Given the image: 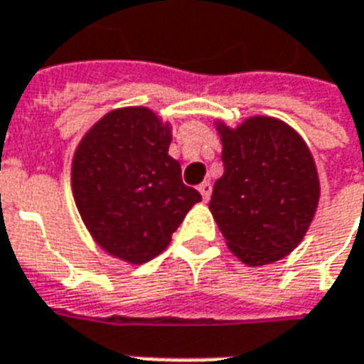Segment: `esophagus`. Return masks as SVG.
Wrapping results in <instances>:
<instances>
[{
    "instance_id": "1",
    "label": "esophagus",
    "mask_w": 364,
    "mask_h": 364,
    "mask_svg": "<svg viewBox=\"0 0 364 364\" xmlns=\"http://www.w3.org/2000/svg\"><path fill=\"white\" fill-rule=\"evenodd\" d=\"M198 193L203 195L205 200H208V198H210V193H213V185H210V181L200 183V185H198Z\"/></svg>"
}]
</instances>
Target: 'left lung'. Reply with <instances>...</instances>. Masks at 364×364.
<instances>
[{
	"label": "left lung",
	"mask_w": 364,
	"mask_h": 364,
	"mask_svg": "<svg viewBox=\"0 0 364 364\" xmlns=\"http://www.w3.org/2000/svg\"><path fill=\"white\" fill-rule=\"evenodd\" d=\"M224 175L210 213L237 259L259 267L296 250L320 203V179L304 138L274 117H250L236 128L216 120Z\"/></svg>",
	"instance_id": "left-lung-1"
}]
</instances>
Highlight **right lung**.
Returning <instances> with one entry per match:
<instances>
[{
  "label": "right lung",
  "instance_id": "right-lung-1",
  "mask_svg": "<svg viewBox=\"0 0 364 364\" xmlns=\"http://www.w3.org/2000/svg\"><path fill=\"white\" fill-rule=\"evenodd\" d=\"M169 144V122L148 107H122L97 120L74 151L72 193L83 224L101 250L130 265L164 252L200 200L183 185Z\"/></svg>",
  "mask_w": 364,
  "mask_h": 364
}]
</instances>
